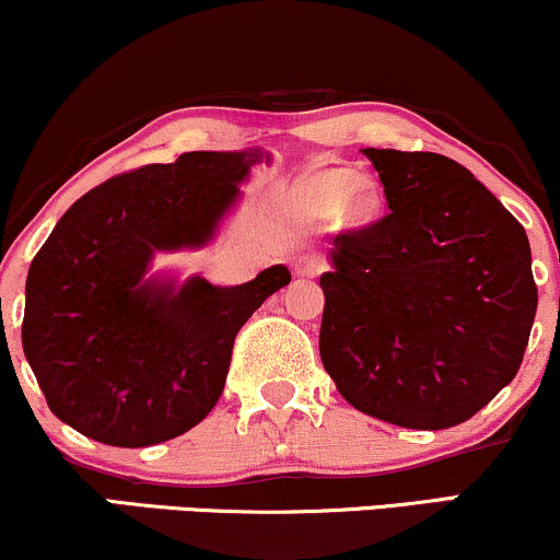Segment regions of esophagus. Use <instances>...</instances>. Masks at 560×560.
Returning <instances> with one entry per match:
<instances>
[{
	"label": "esophagus",
	"mask_w": 560,
	"mask_h": 560,
	"mask_svg": "<svg viewBox=\"0 0 560 560\" xmlns=\"http://www.w3.org/2000/svg\"><path fill=\"white\" fill-rule=\"evenodd\" d=\"M323 266H326V262H323L320 255L307 253V255H300V258L294 260V273L313 279V276H318L323 271Z\"/></svg>",
	"instance_id": "1"
}]
</instances>
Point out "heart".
Instances as JSON below:
<instances>
[{
  "mask_svg": "<svg viewBox=\"0 0 560 560\" xmlns=\"http://www.w3.org/2000/svg\"><path fill=\"white\" fill-rule=\"evenodd\" d=\"M354 177L349 172H328L313 182V192L328 203H339L352 190Z\"/></svg>",
  "mask_w": 560,
  "mask_h": 560,
  "instance_id": "heart-1",
  "label": "heart"
}]
</instances>
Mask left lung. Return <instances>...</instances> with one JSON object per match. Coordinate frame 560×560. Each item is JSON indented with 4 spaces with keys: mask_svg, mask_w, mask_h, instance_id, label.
<instances>
[{
    "mask_svg": "<svg viewBox=\"0 0 560 560\" xmlns=\"http://www.w3.org/2000/svg\"><path fill=\"white\" fill-rule=\"evenodd\" d=\"M390 211L334 237L320 360L354 409L412 430L480 412L514 381L537 310L524 226L475 174L365 148Z\"/></svg>",
    "mask_w": 560,
    "mask_h": 560,
    "instance_id": "obj_1",
    "label": "left lung"
}]
</instances>
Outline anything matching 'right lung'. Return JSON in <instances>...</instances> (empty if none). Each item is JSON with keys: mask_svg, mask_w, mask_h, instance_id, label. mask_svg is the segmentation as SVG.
Here are the masks:
<instances>
[{"mask_svg": "<svg viewBox=\"0 0 560 560\" xmlns=\"http://www.w3.org/2000/svg\"><path fill=\"white\" fill-rule=\"evenodd\" d=\"M260 151H192L93 187L57 221L25 281L23 352L59 420L140 448L198 425L224 390L240 328L292 281L240 287L145 276L156 253L203 247Z\"/></svg>", "mask_w": 560, "mask_h": 560, "instance_id": "1", "label": "right lung"}]
</instances>
